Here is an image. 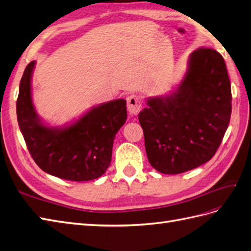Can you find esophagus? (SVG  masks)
<instances>
[{"label": "esophagus", "instance_id": "34e87169", "mask_svg": "<svg viewBox=\"0 0 251 251\" xmlns=\"http://www.w3.org/2000/svg\"><path fill=\"white\" fill-rule=\"evenodd\" d=\"M127 109L131 115H136L142 109V99L139 95L131 94L127 98Z\"/></svg>", "mask_w": 251, "mask_h": 251}]
</instances>
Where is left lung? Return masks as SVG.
<instances>
[{
    "instance_id": "left-lung-1",
    "label": "left lung",
    "mask_w": 251,
    "mask_h": 251,
    "mask_svg": "<svg viewBox=\"0 0 251 251\" xmlns=\"http://www.w3.org/2000/svg\"><path fill=\"white\" fill-rule=\"evenodd\" d=\"M226 63L215 50L201 48L175 90L147 100L139 113L147 158L162 174L198 168L215 155L231 117Z\"/></svg>"
}]
</instances>
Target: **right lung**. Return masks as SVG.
Listing matches in <instances>:
<instances>
[{"label":"right lung","mask_w":251,"mask_h":251,"mask_svg":"<svg viewBox=\"0 0 251 251\" xmlns=\"http://www.w3.org/2000/svg\"><path fill=\"white\" fill-rule=\"evenodd\" d=\"M35 63L25 68L17 100L18 124L31 158L42 171L66 180L100 177L110 165L115 134L126 122V100L104 102L72 124L50 127L37 114L31 99Z\"/></svg>","instance_id":"1"}]
</instances>
